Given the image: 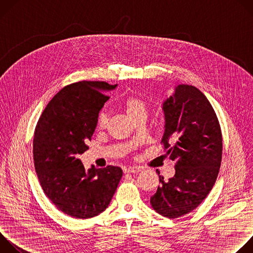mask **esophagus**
Here are the masks:
<instances>
[{
    "label": "esophagus",
    "mask_w": 253,
    "mask_h": 253,
    "mask_svg": "<svg viewBox=\"0 0 253 253\" xmlns=\"http://www.w3.org/2000/svg\"><path fill=\"white\" fill-rule=\"evenodd\" d=\"M142 170L141 167L139 166H133V167H128L125 169V173H139Z\"/></svg>",
    "instance_id": "esophagus-1"
}]
</instances>
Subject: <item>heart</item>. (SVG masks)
I'll use <instances>...</instances> for the list:
<instances>
[{
	"label": "heart",
	"instance_id": "b5f03b06",
	"mask_svg": "<svg viewBox=\"0 0 253 253\" xmlns=\"http://www.w3.org/2000/svg\"><path fill=\"white\" fill-rule=\"evenodd\" d=\"M122 106L124 108L125 112L127 115L133 119L137 115L140 114H146L147 111V107L145 102H144L142 99H140L137 96H128L124 99ZM108 122V116L105 112H102L99 117H98V125L101 128L106 127Z\"/></svg>",
	"mask_w": 253,
	"mask_h": 253
}]
</instances>
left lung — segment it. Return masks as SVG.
Returning <instances> with one entry per match:
<instances>
[{
    "mask_svg": "<svg viewBox=\"0 0 253 253\" xmlns=\"http://www.w3.org/2000/svg\"><path fill=\"white\" fill-rule=\"evenodd\" d=\"M164 134L162 142L175 175L164 181L151 196L153 209L168 218H177L195 209L211 191L222 156V135L213 108L196 87L180 84L162 103ZM173 137L170 146L168 139Z\"/></svg>",
    "mask_w": 253,
    "mask_h": 253,
    "instance_id": "left-lung-1",
    "label": "left lung"
}]
</instances>
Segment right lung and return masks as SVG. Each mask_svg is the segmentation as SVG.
<instances>
[{
    "label": "right lung",
    "mask_w": 253,
    "mask_h": 253,
    "mask_svg": "<svg viewBox=\"0 0 253 253\" xmlns=\"http://www.w3.org/2000/svg\"><path fill=\"white\" fill-rule=\"evenodd\" d=\"M117 85L81 81L60 90L36 126L35 169L47 197L67 215L80 219L103 212L117 189L123 171L117 166L88 170L79 159L89 147L99 112Z\"/></svg>",
    "instance_id": "right-lung-1"
}]
</instances>
